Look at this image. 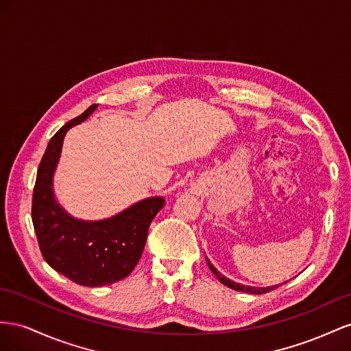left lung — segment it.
Returning a JSON list of instances; mask_svg holds the SVG:
<instances>
[{
    "label": "left lung",
    "instance_id": "left-lung-1",
    "mask_svg": "<svg viewBox=\"0 0 351 351\" xmlns=\"http://www.w3.org/2000/svg\"><path fill=\"white\" fill-rule=\"evenodd\" d=\"M206 260H207V265H208L210 270H212V272L215 274V276L219 279V281L222 282L223 285L235 289V291H244V293H250V294H266V293L272 291V289H275V288L279 287V285H274V287H267V288H254V287H247V285H241V284H235V282H232V281H229V279L225 278L222 274H219L217 269L213 267V265L210 263V260H208L207 257H206Z\"/></svg>",
    "mask_w": 351,
    "mask_h": 351
}]
</instances>
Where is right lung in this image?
Here are the masks:
<instances>
[{"mask_svg":"<svg viewBox=\"0 0 351 351\" xmlns=\"http://www.w3.org/2000/svg\"><path fill=\"white\" fill-rule=\"evenodd\" d=\"M97 104L60 128L49 139L38 167L32 222L45 262L79 285L101 287L120 281L141 258L148 226L163 207L162 197L147 198L120 215L98 222L70 217L53 197V173L66 132L84 122Z\"/></svg>","mask_w":351,"mask_h":351,"instance_id":"1","label":"right lung"}]
</instances>
